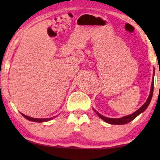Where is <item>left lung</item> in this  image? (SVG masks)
<instances>
[{"label": "left lung", "mask_w": 160, "mask_h": 160, "mask_svg": "<svg viewBox=\"0 0 160 160\" xmlns=\"http://www.w3.org/2000/svg\"><path fill=\"white\" fill-rule=\"evenodd\" d=\"M154 74H155V71H154V73H153V80H152V86H151L150 93H149V95H148V98L147 100H146L145 103H144L143 106L141 107V108H140L139 109H138L136 111H135V112L132 113V114L125 116V117H121V118H108V117H104V116H102V114H100V113H98V111H96L95 109H93V110L95 111V113H97L98 116H99V117L100 118V119H102L104 122H106L108 124H117V125H122V124H125L129 123V122L134 119L135 117H137L139 114H141V113H143V111H145L146 108H147L148 105H149L151 100H152V98L153 91H154Z\"/></svg>", "instance_id": "8db88e82"}]
</instances>
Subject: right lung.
<instances>
[{"instance_id": "1", "label": "right lung", "mask_w": 160, "mask_h": 160, "mask_svg": "<svg viewBox=\"0 0 160 160\" xmlns=\"http://www.w3.org/2000/svg\"><path fill=\"white\" fill-rule=\"evenodd\" d=\"M20 113L25 118V119H27L28 120H29V121L34 122H45L49 121V120L53 119L54 118H55V117H50V118H43V119H38V118H32V117H28V116H26V115L23 114V113Z\"/></svg>"}]
</instances>
